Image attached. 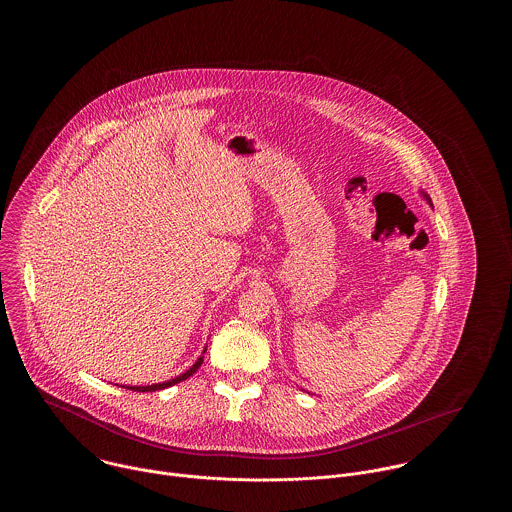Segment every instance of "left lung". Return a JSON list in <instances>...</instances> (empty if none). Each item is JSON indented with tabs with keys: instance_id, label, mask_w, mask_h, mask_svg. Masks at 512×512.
Here are the masks:
<instances>
[{
	"instance_id": "1",
	"label": "left lung",
	"mask_w": 512,
	"mask_h": 512,
	"mask_svg": "<svg viewBox=\"0 0 512 512\" xmlns=\"http://www.w3.org/2000/svg\"><path fill=\"white\" fill-rule=\"evenodd\" d=\"M420 195H422V199H426V203H428L430 207H434V205H432V199H430V195L426 194V192H422V190H420Z\"/></svg>"
}]
</instances>
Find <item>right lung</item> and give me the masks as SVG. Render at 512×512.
<instances>
[{
    "label": "right lung",
    "mask_w": 512,
    "mask_h": 512,
    "mask_svg": "<svg viewBox=\"0 0 512 512\" xmlns=\"http://www.w3.org/2000/svg\"><path fill=\"white\" fill-rule=\"evenodd\" d=\"M205 351H207V347L203 349V353H201V357L195 361L194 365L190 366L184 374H180V376H176V378H172V380H167V382H163V384H151V386H128V390L132 391H159L165 390V388H171L174 384H178V382H182V380H188L192 374H194L195 370L201 366L203 363V355H205Z\"/></svg>",
    "instance_id": "obj_1"
}]
</instances>
